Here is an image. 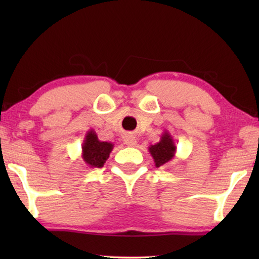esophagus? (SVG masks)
<instances>
[{"label": "esophagus", "mask_w": 259, "mask_h": 259, "mask_svg": "<svg viewBox=\"0 0 259 259\" xmlns=\"http://www.w3.org/2000/svg\"><path fill=\"white\" fill-rule=\"evenodd\" d=\"M123 142H124L125 145L135 146L136 144H137V139H136V137H135V136H133V135H126L125 137H124Z\"/></svg>", "instance_id": "34e87169"}]
</instances>
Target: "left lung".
Masks as SVG:
<instances>
[{"instance_id":"1","label":"left lung","mask_w":259,"mask_h":259,"mask_svg":"<svg viewBox=\"0 0 259 259\" xmlns=\"http://www.w3.org/2000/svg\"><path fill=\"white\" fill-rule=\"evenodd\" d=\"M176 150L177 147L175 145L174 138L171 137V135L169 134V131H164V133L161 135L159 143L148 147V151H150L153 160H154L156 168L169 163V162L175 157Z\"/></svg>"}]
</instances>
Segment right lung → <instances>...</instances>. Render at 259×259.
<instances>
[{"instance_id": "right-lung-1", "label": "right lung", "mask_w": 259, "mask_h": 259, "mask_svg": "<svg viewBox=\"0 0 259 259\" xmlns=\"http://www.w3.org/2000/svg\"><path fill=\"white\" fill-rule=\"evenodd\" d=\"M114 145L111 142H102L94 129L84 136L82 144V159L89 168H102L109 157Z\"/></svg>"}]
</instances>
